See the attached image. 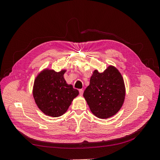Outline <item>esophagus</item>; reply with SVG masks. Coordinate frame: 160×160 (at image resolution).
Here are the masks:
<instances>
[{
	"label": "esophagus",
	"instance_id": "esophagus-1",
	"mask_svg": "<svg viewBox=\"0 0 160 160\" xmlns=\"http://www.w3.org/2000/svg\"><path fill=\"white\" fill-rule=\"evenodd\" d=\"M79 94L80 95H83V89H79Z\"/></svg>",
	"mask_w": 160,
	"mask_h": 160
}]
</instances>
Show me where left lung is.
<instances>
[{
    "instance_id": "obj_1",
    "label": "left lung",
    "mask_w": 160,
    "mask_h": 160,
    "mask_svg": "<svg viewBox=\"0 0 160 160\" xmlns=\"http://www.w3.org/2000/svg\"><path fill=\"white\" fill-rule=\"evenodd\" d=\"M125 96L123 77L112 65L103 72L95 70L83 93L91 111L100 119H107L117 113L122 107Z\"/></svg>"
}]
</instances>
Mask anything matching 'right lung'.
I'll return each instance as SVG.
<instances>
[{
  "label": "right lung",
  "instance_id": "right-lung-1",
  "mask_svg": "<svg viewBox=\"0 0 160 160\" xmlns=\"http://www.w3.org/2000/svg\"><path fill=\"white\" fill-rule=\"evenodd\" d=\"M65 72L63 69L56 72L45 69L34 81V99L39 109L48 116L57 118L63 115L79 95L78 90L67 83L63 77Z\"/></svg>",
  "mask_w": 160,
  "mask_h": 160
}]
</instances>
